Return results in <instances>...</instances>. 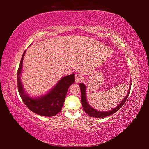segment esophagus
I'll return each mask as SVG.
<instances>
[{
	"instance_id": "obj_1",
	"label": "esophagus",
	"mask_w": 149,
	"mask_h": 149,
	"mask_svg": "<svg viewBox=\"0 0 149 149\" xmlns=\"http://www.w3.org/2000/svg\"><path fill=\"white\" fill-rule=\"evenodd\" d=\"M82 80V77L80 74H76L75 75V83H79Z\"/></svg>"
}]
</instances>
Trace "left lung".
I'll return each instance as SVG.
<instances>
[{
    "label": "left lung",
    "instance_id": "obj_1",
    "mask_svg": "<svg viewBox=\"0 0 149 149\" xmlns=\"http://www.w3.org/2000/svg\"><path fill=\"white\" fill-rule=\"evenodd\" d=\"M79 86H80L81 91V103H82V106H83L84 111L90 116L96 117V118H104V117L111 115H113V114L116 113L117 111H118L120 108V107H121L123 105V104L125 102L126 100H127V99L129 92H130L131 84L130 83V85H129V89L128 90L127 95L123 98V99L122 100V102H120L116 107H115V108H113V109L110 110V111H98L95 109H94L93 107H91L90 104H88V101H87L86 85H85L84 83H81L79 84Z\"/></svg>",
    "mask_w": 149,
    "mask_h": 149
}]
</instances>
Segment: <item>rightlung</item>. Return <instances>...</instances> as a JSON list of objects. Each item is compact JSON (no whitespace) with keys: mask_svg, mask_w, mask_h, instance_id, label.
Segmentation results:
<instances>
[{"mask_svg":"<svg viewBox=\"0 0 149 149\" xmlns=\"http://www.w3.org/2000/svg\"><path fill=\"white\" fill-rule=\"evenodd\" d=\"M26 50L22 55L17 72L18 89L22 100L31 111L44 116H53L61 111L69 86L75 82V74L63 77L46 94L40 97H32L25 91L21 81L23 59Z\"/></svg>","mask_w":149,"mask_h":149,"instance_id":"add662e5","label":"right lung"}]
</instances>
